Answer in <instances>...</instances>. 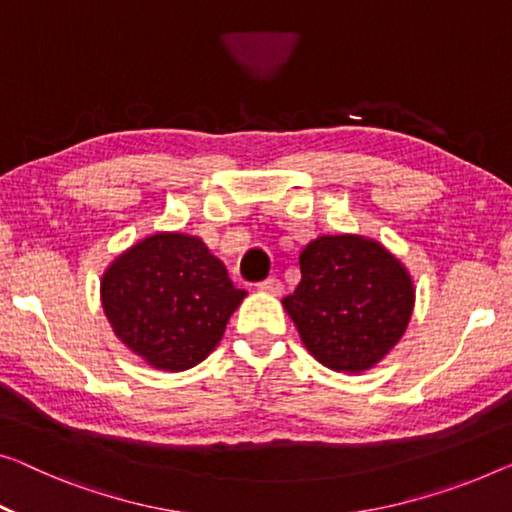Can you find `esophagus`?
Segmentation results:
<instances>
[{
  "label": "esophagus",
  "instance_id": "1",
  "mask_svg": "<svg viewBox=\"0 0 512 512\" xmlns=\"http://www.w3.org/2000/svg\"><path fill=\"white\" fill-rule=\"evenodd\" d=\"M259 289H262V292H269V294L278 296V294H282V282L276 276H271V278L259 282Z\"/></svg>",
  "mask_w": 512,
  "mask_h": 512
}]
</instances>
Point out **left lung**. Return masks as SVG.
<instances>
[{
    "instance_id": "obj_1",
    "label": "left lung",
    "mask_w": 512,
    "mask_h": 512,
    "mask_svg": "<svg viewBox=\"0 0 512 512\" xmlns=\"http://www.w3.org/2000/svg\"><path fill=\"white\" fill-rule=\"evenodd\" d=\"M301 282L282 299L319 363L363 372L381 361L414 310L409 273L384 246L363 236H319L299 257Z\"/></svg>"
}]
</instances>
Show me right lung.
<instances>
[{
  "mask_svg": "<svg viewBox=\"0 0 512 512\" xmlns=\"http://www.w3.org/2000/svg\"><path fill=\"white\" fill-rule=\"evenodd\" d=\"M246 292L188 234H154L121 253L101 282L105 317L124 345L167 372L204 361Z\"/></svg>",
  "mask_w": 512,
  "mask_h": 512,
  "instance_id": "1",
  "label": "right lung"
}]
</instances>
